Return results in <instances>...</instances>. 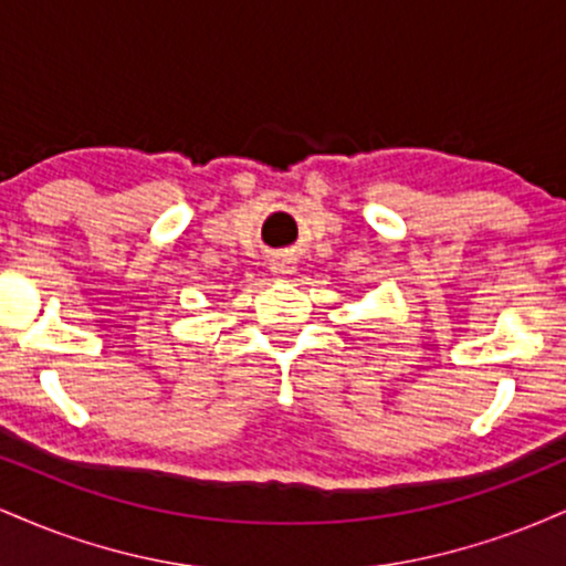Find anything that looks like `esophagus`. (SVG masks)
Segmentation results:
<instances>
[{"mask_svg": "<svg viewBox=\"0 0 566 566\" xmlns=\"http://www.w3.org/2000/svg\"><path fill=\"white\" fill-rule=\"evenodd\" d=\"M271 271H274V276H290L292 271H295V263H292V258H287V255H282V258H274V261H271Z\"/></svg>", "mask_w": 566, "mask_h": 566, "instance_id": "obj_1", "label": "esophagus"}]
</instances>
